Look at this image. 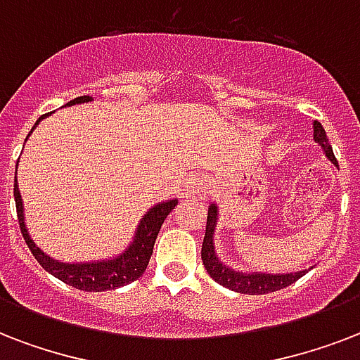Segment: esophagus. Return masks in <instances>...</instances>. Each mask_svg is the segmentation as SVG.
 Segmentation results:
<instances>
[{"label": "esophagus", "mask_w": 360, "mask_h": 360, "mask_svg": "<svg viewBox=\"0 0 360 360\" xmlns=\"http://www.w3.org/2000/svg\"><path fill=\"white\" fill-rule=\"evenodd\" d=\"M205 188H207V181H205V177L191 175V177L185 181L186 196H202L203 192H205Z\"/></svg>", "instance_id": "1"}]
</instances>
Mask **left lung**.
I'll list each match as a JSON object with an SVG mask.
<instances>
[{
    "label": "left lung",
    "mask_w": 360,
    "mask_h": 360,
    "mask_svg": "<svg viewBox=\"0 0 360 360\" xmlns=\"http://www.w3.org/2000/svg\"><path fill=\"white\" fill-rule=\"evenodd\" d=\"M314 140H316V143L321 146V149L325 151V157L329 158L330 162L338 164L336 162L335 153H333V147H330L329 140H327L325 129L321 127L319 121H314ZM217 222H219V207H217V203H211L207 211V226H205V237H203L202 245V259L203 267L209 273V276L214 282H219L220 285H224V288L231 291H237V293H245V295H263V293H271V291L288 288V285H291L293 282H297L301 276L307 274V269L288 274H267L240 273V271L228 267V265L220 262L219 257H217V252H214L213 236Z\"/></svg>",
    "instance_id": "8db88e82"
}]
</instances>
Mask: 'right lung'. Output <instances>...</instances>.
Wrapping results in <instances>:
<instances>
[{
  "label": "right lung",
  "mask_w": 360,
  "mask_h": 360,
  "mask_svg": "<svg viewBox=\"0 0 360 360\" xmlns=\"http://www.w3.org/2000/svg\"><path fill=\"white\" fill-rule=\"evenodd\" d=\"M91 97L84 95V97H76L75 101H70L65 106H72V104L89 103ZM46 115H41L37 120L35 127L44 120ZM33 127V129H35ZM31 129V130H33ZM27 140V138H25ZM14 202H16V214H18L20 231L24 236L25 245L31 250V254L35 256V259L42 265L44 271L53 274L56 278H59L65 284L72 285L76 290L84 291H106L115 290L124 284H130L146 273L147 263L151 259L153 246L157 240L160 226H162L164 219L172 213V209L177 205V200H168V202L157 203L155 207H151L143 214V219L140 220V224L136 228V236L130 243L129 248H124L123 254L112 257V259H101V262H87V263H63L58 259H52L46 256L39 246L33 243V239L27 233L24 222V205H22V196H20L18 185H16V175H14Z\"/></svg>",
  "instance_id": "right-lung-1"
}]
</instances>
